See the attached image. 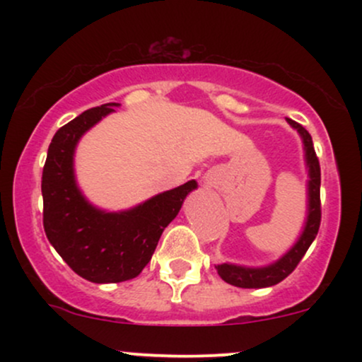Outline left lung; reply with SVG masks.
<instances>
[{
  "mask_svg": "<svg viewBox=\"0 0 362 362\" xmlns=\"http://www.w3.org/2000/svg\"><path fill=\"white\" fill-rule=\"evenodd\" d=\"M291 127L298 131L301 136L303 149H305V163L306 170H308V184H306V190H308V204H306V221L303 226V231L296 243L289 248L281 259H277L272 264L264 265V267H245V265L236 264H221L216 265L219 277L228 284L236 286V288L245 289H259V288H269V286L279 284L282 279L289 276L291 272L296 269L300 260L305 257L306 250L310 245L313 243L315 236L318 233L320 219H322V209H320V163L317 153H315L313 141H311L310 132L306 131L301 124L294 122V120L286 119Z\"/></svg>",
  "mask_w": 362,
  "mask_h": 362,
  "instance_id": "obj_1",
  "label": "left lung"
}]
</instances>
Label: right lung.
Masks as SVG:
<instances>
[{
	"mask_svg": "<svg viewBox=\"0 0 362 362\" xmlns=\"http://www.w3.org/2000/svg\"><path fill=\"white\" fill-rule=\"evenodd\" d=\"M119 103H103L62 126L49 144L42 172L44 230L62 260L97 284L134 279L146 267L165 228L175 219L197 182L156 194L126 211H103L81 192L74 177L78 141Z\"/></svg>",
	"mask_w": 362,
	"mask_h": 362,
	"instance_id": "obj_1",
	"label": "right lung"
}]
</instances>
